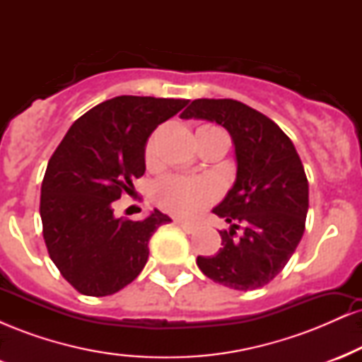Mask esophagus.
Returning a JSON list of instances; mask_svg holds the SVG:
<instances>
[{"label":"esophagus","instance_id":"obj_1","mask_svg":"<svg viewBox=\"0 0 362 362\" xmlns=\"http://www.w3.org/2000/svg\"><path fill=\"white\" fill-rule=\"evenodd\" d=\"M175 224H177V226H180L182 230L185 231V233H194V231H195V228H197V226H195L194 223H187V221H182V219H175Z\"/></svg>","mask_w":362,"mask_h":362}]
</instances>
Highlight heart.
<instances>
[{"instance_id":"1","label":"heart","mask_w":362,"mask_h":362,"mask_svg":"<svg viewBox=\"0 0 362 362\" xmlns=\"http://www.w3.org/2000/svg\"><path fill=\"white\" fill-rule=\"evenodd\" d=\"M221 129L214 126H201L197 132H214ZM144 160L148 165L155 161V139H149L144 149ZM218 185L207 178H189L170 175L161 178L155 185V199L163 209L177 216L190 218L201 213L218 199Z\"/></svg>"}]
</instances>
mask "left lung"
Returning <instances> with one entry per match:
<instances>
[{"label":"left lung","mask_w":362,"mask_h":362,"mask_svg":"<svg viewBox=\"0 0 362 362\" xmlns=\"http://www.w3.org/2000/svg\"><path fill=\"white\" fill-rule=\"evenodd\" d=\"M182 119H204L230 132L236 180L213 213L230 223L223 247L197 257L204 276L226 288L252 291L269 284L288 264L308 213V178L293 141L274 120L231 98H197Z\"/></svg>","instance_id":"obj_1"}]
</instances>
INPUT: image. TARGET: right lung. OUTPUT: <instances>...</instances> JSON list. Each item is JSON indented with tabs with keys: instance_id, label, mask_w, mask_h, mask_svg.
I'll return each mask as SVG.
<instances>
[{
	"instance_id": "add662e5",
	"label": "right lung",
	"mask_w": 362,
	"mask_h": 362,
	"mask_svg": "<svg viewBox=\"0 0 362 362\" xmlns=\"http://www.w3.org/2000/svg\"><path fill=\"white\" fill-rule=\"evenodd\" d=\"M187 103L110 98L74 120L49 160L40 189L44 242L78 293L109 296L131 284L146 265L151 235L172 221L158 209L143 221L115 218L112 204L144 175L149 134Z\"/></svg>"
}]
</instances>
